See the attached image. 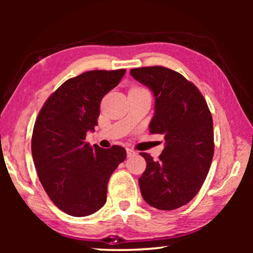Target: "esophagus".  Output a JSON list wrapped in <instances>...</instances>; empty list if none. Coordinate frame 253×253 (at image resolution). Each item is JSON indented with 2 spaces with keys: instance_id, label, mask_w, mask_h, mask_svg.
Segmentation results:
<instances>
[{
  "instance_id": "34e87169",
  "label": "esophagus",
  "mask_w": 253,
  "mask_h": 253,
  "mask_svg": "<svg viewBox=\"0 0 253 253\" xmlns=\"http://www.w3.org/2000/svg\"><path fill=\"white\" fill-rule=\"evenodd\" d=\"M126 152H127V156L128 157H132L134 155H136V152L134 151V149H131V148H127Z\"/></svg>"
}]
</instances>
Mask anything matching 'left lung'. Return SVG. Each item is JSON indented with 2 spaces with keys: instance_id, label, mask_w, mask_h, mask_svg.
<instances>
[{
  "instance_id": "obj_1",
  "label": "left lung",
  "mask_w": 253,
  "mask_h": 253,
  "mask_svg": "<svg viewBox=\"0 0 253 253\" xmlns=\"http://www.w3.org/2000/svg\"><path fill=\"white\" fill-rule=\"evenodd\" d=\"M130 75L153 91L155 115L149 131L165 139L158 161L140 153L146 161L138 179L143 199L158 210L178 209L198 194L211 166V111L198 87L176 71L154 66L131 69Z\"/></svg>"
}]
</instances>
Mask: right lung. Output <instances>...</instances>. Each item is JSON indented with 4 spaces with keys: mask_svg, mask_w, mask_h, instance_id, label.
<instances>
[{
    "mask_svg": "<svg viewBox=\"0 0 253 253\" xmlns=\"http://www.w3.org/2000/svg\"><path fill=\"white\" fill-rule=\"evenodd\" d=\"M125 69L91 70L68 79L42 106L34 124L31 149L40 182L54 205L72 216H87L104 207L107 184L126 160L125 148L108 149L85 142L95 130L100 101Z\"/></svg>",
    "mask_w": 253,
    "mask_h": 253,
    "instance_id": "obj_1",
    "label": "right lung"
}]
</instances>
